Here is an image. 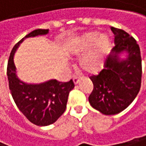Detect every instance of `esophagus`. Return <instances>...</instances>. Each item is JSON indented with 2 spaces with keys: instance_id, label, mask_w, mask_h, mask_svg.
Here are the masks:
<instances>
[{
  "instance_id": "34e87169",
  "label": "esophagus",
  "mask_w": 146,
  "mask_h": 146,
  "mask_svg": "<svg viewBox=\"0 0 146 146\" xmlns=\"http://www.w3.org/2000/svg\"><path fill=\"white\" fill-rule=\"evenodd\" d=\"M72 81H74V84H78V83L80 82V78H78V77L74 76V78H72Z\"/></svg>"
}]
</instances>
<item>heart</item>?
<instances>
[{"mask_svg":"<svg viewBox=\"0 0 146 146\" xmlns=\"http://www.w3.org/2000/svg\"><path fill=\"white\" fill-rule=\"evenodd\" d=\"M111 44L108 34L88 32L72 39L67 45V52L71 55H83L80 60V68L88 74H94L102 70Z\"/></svg>","mask_w":146,"mask_h":146,"instance_id":"heart-1","label":"heart"}]
</instances>
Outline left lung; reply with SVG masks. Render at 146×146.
<instances>
[{"mask_svg": "<svg viewBox=\"0 0 146 146\" xmlns=\"http://www.w3.org/2000/svg\"><path fill=\"white\" fill-rule=\"evenodd\" d=\"M115 46L104 69L90 79L94 89L88 97L90 105L103 115L124 110L137 95L141 87L142 60L136 40L123 30L111 27Z\"/></svg>", "mask_w": 146, "mask_h": 146, "instance_id": "left-lung-1", "label": "left lung"}]
</instances>
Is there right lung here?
<instances>
[{
  "instance_id": "add662e5",
  "label": "right lung",
  "mask_w": 146,
  "mask_h": 146,
  "mask_svg": "<svg viewBox=\"0 0 146 146\" xmlns=\"http://www.w3.org/2000/svg\"><path fill=\"white\" fill-rule=\"evenodd\" d=\"M48 32L49 30L37 29L22 38L12 49L7 68L9 90L16 106L28 120L37 126L52 124L63 115L68 94L74 88L72 80L59 82L52 79L41 83H28L17 75L14 57L20 44L28 37L44 36Z\"/></svg>"
}]
</instances>
